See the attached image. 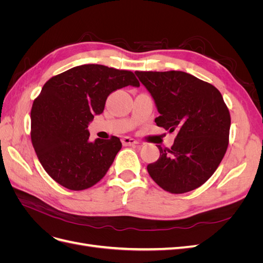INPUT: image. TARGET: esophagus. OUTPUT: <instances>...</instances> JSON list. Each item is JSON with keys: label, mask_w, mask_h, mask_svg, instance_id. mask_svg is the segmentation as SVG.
I'll return each mask as SVG.
<instances>
[{"label": "esophagus", "mask_w": 263, "mask_h": 263, "mask_svg": "<svg viewBox=\"0 0 263 263\" xmlns=\"http://www.w3.org/2000/svg\"><path fill=\"white\" fill-rule=\"evenodd\" d=\"M122 142H123L124 146H136V145L139 144V142H138L136 139H134V138L128 137V136L124 137V138L122 139Z\"/></svg>", "instance_id": "obj_1"}]
</instances>
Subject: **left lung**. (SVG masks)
<instances>
[{
    "instance_id": "obj_1",
    "label": "left lung",
    "mask_w": 263,
    "mask_h": 263,
    "mask_svg": "<svg viewBox=\"0 0 263 263\" xmlns=\"http://www.w3.org/2000/svg\"><path fill=\"white\" fill-rule=\"evenodd\" d=\"M153 97L157 126L177 137L170 149L157 146L160 157L147 165L157 184L173 194L190 192L208 181L228 146L230 115L214 85L183 71H135Z\"/></svg>"
}]
</instances>
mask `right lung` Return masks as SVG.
Segmentation results:
<instances>
[{
  "label": "right lung",
  "instance_id": "obj_1",
  "mask_svg": "<svg viewBox=\"0 0 263 263\" xmlns=\"http://www.w3.org/2000/svg\"><path fill=\"white\" fill-rule=\"evenodd\" d=\"M139 86L130 71L82 65L52 77L31 107L30 137L46 172L60 185L81 191L105 176L122 148L118 137L89 140L87 127L108 95Z\"/></svg>",
  "mask_w": 263,
  "mask_h": 263
}]
</instances>
